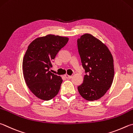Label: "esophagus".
<instances>
[{
	"label": "esophagus",
	"instance_id": "esophagus-1",
	"mask_svg": "<svg viewBox=\"0 0 133 133\" xmlns=\"http://www.w3.org/2000/svg\"><path fill=\"white\" fill-rule=\"evenodd\" d=\"M64 77H66L67 79H70V78H72V76H69L68 74H65L64 75Z\"/></svg>",
	"mask_w": 133,
	"mask_h": 133
}]
</instances>
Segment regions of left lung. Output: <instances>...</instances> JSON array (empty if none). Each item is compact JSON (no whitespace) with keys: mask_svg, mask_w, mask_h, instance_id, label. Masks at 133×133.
I'll use <instances>...</instances> for the list:
<instances>
[{"mask_svg":"<svg viewBox=\"0 0 133 133\" xmlns=\"http://www.w3.org/2000/svg\"><path fill=\"white\" fill-rule=\"evenodd\" d=\"M77 46L85 73L83 83L78 87V92L86 100H98L105 95L113 83V56L104 43L90 34L78 38Z\"/></svg>","mask_w":133,"mask_h":133,"instance_id":"8db88e82","label":"left lung"}]
</instances>
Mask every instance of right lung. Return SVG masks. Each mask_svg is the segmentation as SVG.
Returning a JSON list of instances; mask_svg holds the SVG:
<instances>
[{"label": "right lung", "mask_w": 133, "mask_h": 133, "mask_svg": "<svg viewBox=\"0 0 133 133\" xmlns=\"http://www.w3.org/2000/svg\"><path fill=\"white\" fill-rule=\"evenodd\" d=\"M68 41L67 37L49 34L37 38L28 46L23 62L24 78L30 91L41 99L50 100L59 92L62 79L49 70Z\"/></svg>", "instance_id": "right-lung-1"}]
</instances>
